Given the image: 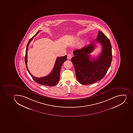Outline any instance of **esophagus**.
<instances>
[{
    "label": "esophagus",
    "mask_w": 133,
    "mask_h": 133,
    "mask_svg": "<svg viewBox=\"0 0 133 133\" xmlns=\"http://www.w3.org/2000/svg\"><path fill=\"white\" fill-rule=\"evenodd\" d=\"M72 58V55L71 54H68L67 55V59H69V60H70V59H71V58Z\"/></svg>",
    "instance_id": "esophagus-1"
}]
</instances>
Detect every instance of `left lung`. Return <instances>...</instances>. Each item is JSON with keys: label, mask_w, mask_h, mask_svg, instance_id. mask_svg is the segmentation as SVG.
I'll use <instances>...</instances> for the list:
<instances>
[{"label": "left lung", "mask_w": 133, "mask_h": 133, "mask_svg": "<svg viewBox=\"0 0 133 133\" xmlns=\"http://www.w3.org/2000/svg\"><path fill=\"white\" fill-rule=\"evenodd\" d=\"M98 32L97 38L92 43L73 52L75 56L72 58L71 61L74 65L77 81L83 85L91 84L101 80L111 66L112 55L110 41L102 32ZM95 41L100 43L103 48L98 58L91 61V56L89 54L94 48Z\"/></svg>", "instance_id": "obj_1"}]
</instances>
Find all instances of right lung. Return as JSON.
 Wrapping results in <instances>:
<instances>
[{"label": "right lung", "instance_id": "add662e5", "mask_svg": "<svg viewBox=\"0 0 133 133\" xmlns=\"http://www.w3.org/2000/svg\"><path fill=\"white\" fill-rule=\"evenodd\" d=\"M40 31H38L36 34L35 36L30 38L27 44L25 56V62L26 66L27 68V70L29 74L31 75V77L36 81L37 83L42 85H46L48 87H53L58 83L60 80V74L61 69V66L64 62L67 60V56H64L59 57L57 58L56 63L54 65V66L52 70V72L49 75L44 77H36L34 76L29 72V69H28L27 66V53H28V48L29 44L30 43L31 41L34 38V37L38 34Z\"/></svg>", "mask_w": 133, "mask_h": 133}]
</instances>
